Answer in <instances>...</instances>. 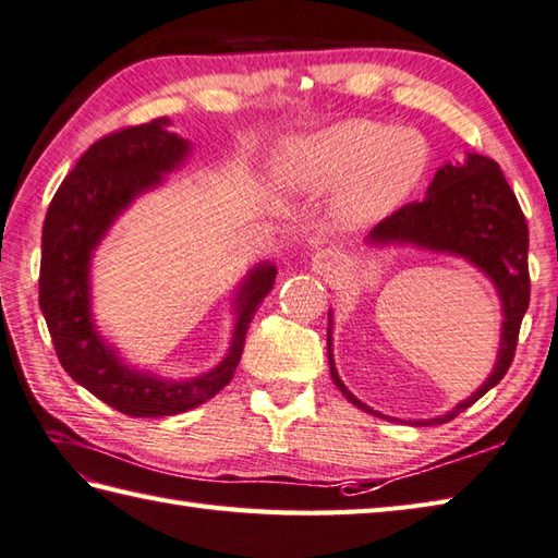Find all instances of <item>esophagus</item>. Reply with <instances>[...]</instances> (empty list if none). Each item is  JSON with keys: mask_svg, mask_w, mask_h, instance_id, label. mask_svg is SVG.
<instances>
[{"mask_svg": "<svg viewBox=\"0 0 558 558\" xmlns=\"http://www.w3.org/2000/svg\"><path fill=\"white\" fill-rule=\"evenodd\" d=\"M343 268H345V256L336 248H322L312 256V270L316 272V276L336 278V276H341Z\"/></svg>", "mask_w": 558, "mask_h": 558, "instance_id": "esophagus-1", "label": "esophagus"}]
</instances>
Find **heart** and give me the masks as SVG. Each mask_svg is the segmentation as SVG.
Listing matches in <instances>:
<instances>
[{
  "label": "heart",
  "instance_id": "1",
  "mask_svg": "<svg viewBox=\"0 0 558 558\" xmlns=\"http://www.w3.org/2000/svg\"><path fill=\"white\" fill-rule=\"evenodd\" d=\"M430 147L418 130L345 118L280 147L276 177L290 191L336 189L333 210L345 227L385 220L418 189Z\"/></svg>",
  "mask_w": 558,
  "mask_h": 558
}]
</instances>
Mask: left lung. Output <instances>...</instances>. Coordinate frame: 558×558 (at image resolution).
<instances>
[{
	"mask_svg": "<svg viewBox=\"0 0 558 558\" xmlns=\"http://www.w3.org/2000/svg\"><path fill=\"white\" fill-rule=\"evenodd\" d=\"M369 248H418L428 254L462 258L494 282L500 302V341L496 365L486 381L472 397L457 403L445 416L409 421L411 425H440L452 421L457 413L472 407L488 389H494L512 363L518 345L522 316L530 304V272H527V222L522 215L515 193L494 159L476 151H466L464 161H445L425 191L421 203L403 205L385 222H379L365 236ZM326 351L333 385L360 411L387 418L385 413L369 409L338 377L333 360V310H329V331Z\"/></svg>",
	"mask_w": 558,
	"mask_h": 558,
	"instance_id": "8db88e82",
	"label": "left lung"
}]
</instances>
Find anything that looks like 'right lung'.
Returning <instances> with one entry per match:
<instances>
[{"mask_svg": "<svg viewBox=\"0 0 558 558\" xmlns=\"http://www.w3.org/2000/svg\"><path fill=\"white\" fill-rule=\"evenodd\" d=\"M169 125V118H157L94 142L54 193L40 242L38 302L54 353L76 385L133 418L191 411L227 387L242 360L248 324L278 276L276 264L260 260L239 280L227 353L195 377H163L128 363L98 329L92 294L98 246L137 198L161 189L193 155L191 142Z\"/></svg>", "mask_w": 558, "mask_h": 558, "instance_id": "obj_1", "label": "right lung"}]
</instances>
